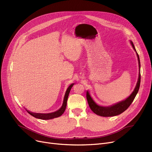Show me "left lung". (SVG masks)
Here are the masks:
<instances>
[{
	"mask_svg": "<svg viewBox=\"0 0 152 152\" xmlns=\"http://www.w3.org/2000/svg\"><path fill=\"white\" fill-rule=\"evenodd\" d=\"M130 42L133 48L134 49V50H135V52L137 53V57H138V61L139 68H140L139 76H138V79L137 85L135 88H134V91L130 94V96L128 97L126 99L122 101V102H120L119 103L110 106H102L98 105L93 100V99L90 96V95H89V92L87 91L86 98H87L88 104L89 106V108H90L94 113L95 114H96L97 115H99L101 116L108 117V116H116L122 113L123 112H124L126 110H127L129 106H130L132 103L133 102L134 98H135L137 94L138 93L140 85V80H141V75H140V62L139 56L134 46L133 42L130 41Z\"/></svg>",
	"mask_w": 152,
	"mask_h": 152,
	"instance_id": "obj_1",
	"label": "left lung"
}]
</instances>
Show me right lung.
Here are the masks:
<instances>
[{
    "label": "right lung",
    "instance_id": "right-lung-1",
    "mask_svg": "<svg viewBox=\"0 0 152 152\" xmlns=\"http://www.w3.org/2000/svg\"><path fill=\"white\" fill-rule=\"evenodd\" d=\"M73 85H74V83L71 84V85L68 88H67V90L66 91V93H65V95H64L63 105H62L60 109H59L58 110L54 112H53V113H32V112H31V111H27H27L32 116L35 117V118H38V119H41V120H50V119H53V118H58V117L61 116L64 113V112L66 110L67 98H68L69 92L71 91V89Z\"/></svg>",
    "mask_w": 152,
    "mask_h": 152
}]
</instances>
